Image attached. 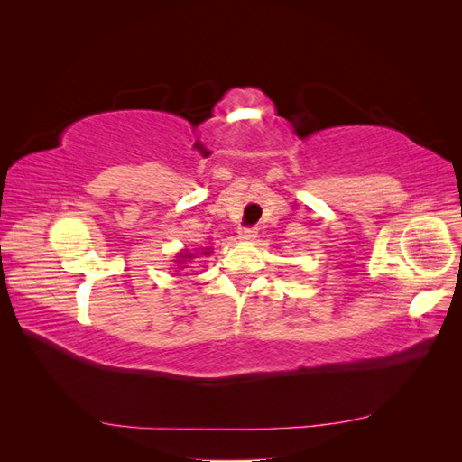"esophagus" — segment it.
Masks as SVG:
<instances>
[{
	"label": "esophagus",
	"mask_w": 462,
	"mask_h": 462,
	"mask_svg": "<svg viewBox=\"0 0 462 462\" xmlns=\"http://www.w3.org/2000/svg\"><path fill=\"white\" fill-rule=\"evenodd\" d=\"M258 236V229L256 227H243L241 231H239V239L241 241H254Z\"/></svg>",
	"instance_id": "34e87169"
}]
</instances>
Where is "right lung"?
Masks as SVG:
<instances>
[{
	"label": "right lung",
	"instance_id": "right-lung-1",
	"mask_svg": "<svg viewBox=\"0 0 462 462\" xmlns=\"http://www.w3.org/2000/svg\"><path fill=\"white\" fill-rule=\"evenodd\" d=\"M187 258H190V254L187 253V254H183V256H180V260H187Z\"/></svg>",
	"mask_w": 462,
	"mask_h": 462
}]
</instances>
